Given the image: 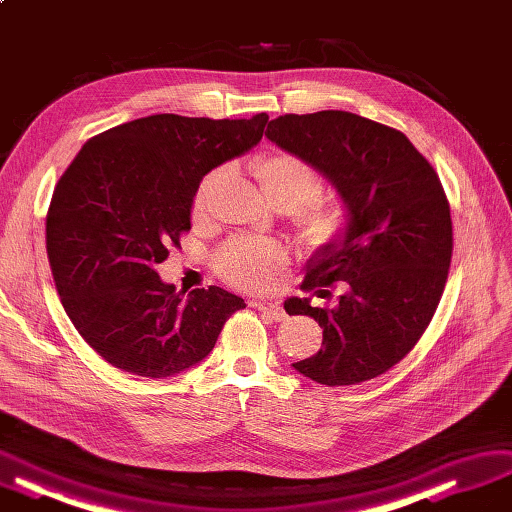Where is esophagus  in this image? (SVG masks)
<instances>
[{
    "label": "esophagus",
    "instance_id": "1",
    "mask_svg": "<svg viewBox=\"0 0 512 512\" xmlns=\"http://www.w3.org/2000/svg\"><path fill=\"white\" fill-rule=\"evenodd\" d=\"M252 307L258 309L260 313H267V315L271 317V320H275V322L286 320V311L281 309L277 303H273V301H254Z\"/></svg>",
    "mask_w": 512,
    "mask_h": 512
}]
</instances>
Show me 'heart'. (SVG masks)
<instances>
[{
  "label": "heart",
  "mask_w": 512,
  "mask_h": 512,
  "mask_svg": "<svg viewBox=\"0 0 512 512\" xmlns=\"http://www.w3.org/2000/svg\"><path fill=\"white\" fill-rule=\"evenodd\" d=\"M252 173L260 184L264 199L279 211H292L303 237L315 248L337 243L347 231V209L341 201L315 199L322 192V178L301 156L288 152L264 154L252 163ZM218 173L201 180L192 216L203 220ZM284 256L271 243L252 239H233L216 254V271L228 284L243 290L267 288L279 271Z\"/></svg>",
  "instance_id": "b5f03b06"
}]
</instances>
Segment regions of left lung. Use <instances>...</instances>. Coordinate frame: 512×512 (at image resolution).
<instances>
[{
  "label": "left lung",
  "mask_w": 512,
  "mask_h": 512,
  "mask_svg": "<svg viewBox=\"0 0 512 512\" xmlns=\"http://www.w3.org/2000/svg\"><path fill=\"white\" fill-rule=\"evenodd\" d=\"M264 135L320 171L347 207L345 235L313 254L303 281L320 298L341 284L339 301L284 305L324 328L322 349L292 366L330 387L375 379L415 347L443 296L453 252L443 184L407 135L351 112L286 114Z\"/></svg>",
  "instance_id": "left-lung-1"
}]
</instances>
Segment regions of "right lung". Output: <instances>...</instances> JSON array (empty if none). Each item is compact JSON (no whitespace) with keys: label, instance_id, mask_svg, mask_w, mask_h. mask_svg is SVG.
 Segmentation results:
<instances>
[{"label":"right lung","instance_id":"obj_1","mask_svg":"<svg viewBox=\"0 0 512 512\" xmlns=\"http://www.w3.org/2000/svg\"><path fill=\"white\" fill-rule=\"evenodd\" d=\"M267 114H154L88 139L46 216L55 286L80 337L125 373L165 379L199 364L243 298L218 286L184 298L156 264L180 248L203 175L252 150Z\"/></svg>","mask_w":512,"mask_h":512}]
</instances>
